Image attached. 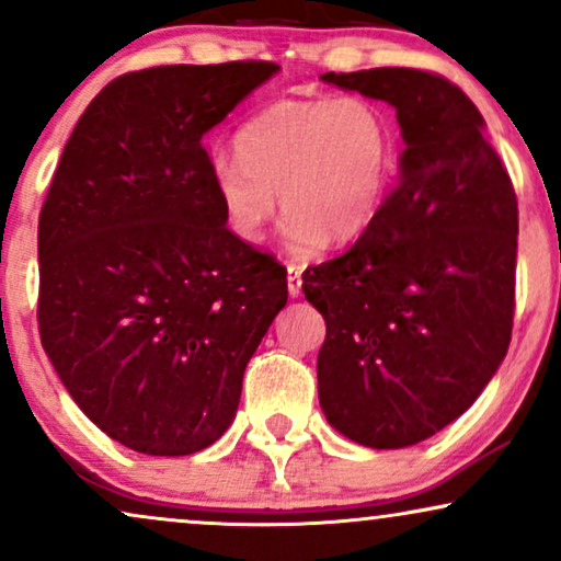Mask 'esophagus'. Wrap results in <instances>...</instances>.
I'll return each mask as SVG.
<instances>
[{
  "label": "esophagus",
  "mask_w": 561,
  "mask_h": 561,
  "mask_svg": "<svg viewBox=\"0 0 561 561\" xmlns=\"http://www.w3.org/2000/svg\"><path fill=\"white\" fill-rule=\"evenodd\" d=\"M286 273H288V294H291L294 299H299L301 286H304V283H301V267L294 265V262H291V265L286 267Z\"/></svg>",
  "instance_id": "esophagus-1"
}]
</instances>
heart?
<instances>
[{
  "instance_id": "heart-1",
  "label": "heart",
  "mask_w": 561,
  "mask_h": 561,
  "mask_svg": "<svg viewBox=\"0 0 561 561\" xmlns=\"http://www.w3.org/2000/svg\"><path fill=\"white\" fill-rule=\"evenodd\" d=\"M237 156L210 163L228 228L257 244L283 199V247L296 260H312L333 237L354 241L375 224L396 171V124L382 103L362 93L286 99L239 129Z\"/></svg>"
}]
</instances>
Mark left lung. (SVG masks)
<instances>
[{
  "instance_id": "1",
  "label": "left lung",
  "mask_w": 561,
  "mask_h": 561,
  "mask_svg": "<svg viewBox=\"0 0 561 561\" xmlns=\"http://www.w3.org/2000/svg\"><path fill=\"white\" fill-rule=\"evenodd\" d=\"M396 108L398 184L304 294L328 324L317 356L328 424L356 445H419L462 416L507 356L517 199L486 122L453 82L405 67L328 72Z\"/></svg>"
}]
</instances>
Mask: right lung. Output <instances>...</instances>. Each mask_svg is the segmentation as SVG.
I'll return each instance as SVG.
<instances>
[{"mask_svg": "<svg viewBox=\"0 0 561 561\" xmlns=\"http://www.w3.org/2000/svg\"><path fill=\"white\" fill-rule=\"evenodd\" d=\"M273 61L122 75L75 124L38 220L48 362L101 432L142 455L210 447L275 314L286 267L228 231L203 137Z\"/></svg>", "mask_w": 561, "mask_h": 561, "instance_id": "obj_1", "label": "right lung"}]
</instances>
